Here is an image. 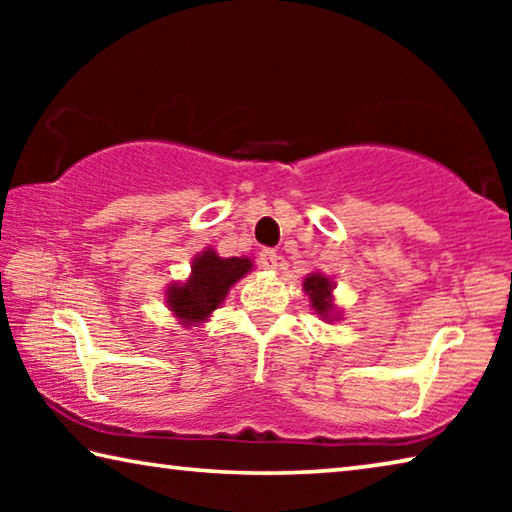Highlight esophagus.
Instances as JSON below:
<instances>
[{"label": "esophagus", "instance_id": "obj_1", "mask_svg": "<svg viewBox=\"0 0 512 512\" xmlns=\"http://www.w3.org/2000/svg\"><path fill=\"white\" fill-rule=\"evenodd\" d=\"M277 259H280V255H277L275 250L264 248L262 253H259V266L266 268V271H273V268L277 266Z\"/></svg>", "mask_w": 512, "mask_h": 512}]
</instances>
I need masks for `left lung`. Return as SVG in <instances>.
I'll list each match as a JSON object with an SVG mask.
<instances>
[{
	"instance_id": "1",
	"label": "left lung",
	"mask_w": 512,
	"mask_h": 512,
	"mask_svg": "<svg viewBox=\"0 0 512 512\" xmlns=\"http://www.w3.org/2000/svg\"><path fill=\"white\" fill-rule=\"evenodd\" d=\"M302 289L309 296L311 307H314L316 314L323 318V320H336L334 314V302H332V289H334V282L329 280L327 275L323 273H309L305 277V282H302Z\"/></svg>"
}]
</instances>
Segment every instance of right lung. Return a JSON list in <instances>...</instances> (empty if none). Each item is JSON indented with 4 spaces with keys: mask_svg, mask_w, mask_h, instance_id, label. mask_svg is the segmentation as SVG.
Returning a JSON list of instances; mask_svg holds the SVG:
<instances>
[{
    "mask_svg": "<svg viewBox=\"0 0 512 512\" xmlns=\"http://www.w3.org/2000/svg\"><path fill=\"white\" fill-rule=\"evenodd\" d=\"M250 268L253 262L246 257L223 259L212 248L203 250L194 259L192 275L185 282H173L167 289L171 314L185 327L203 323L214 309L223 305L232 284H237Z\"/></svg>",
    "mask_w": 512,
    "mask_h": 512,
    "instance_id": "obj_1",
    "label": "right lung"
}]
</instances>
